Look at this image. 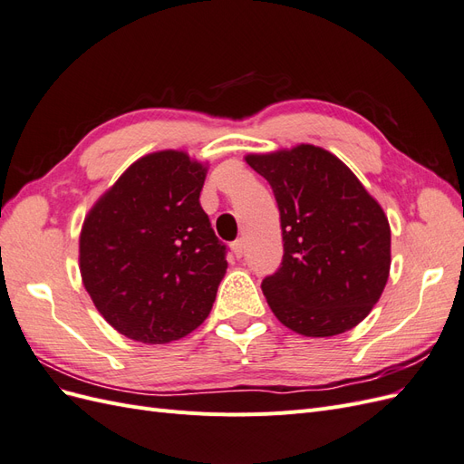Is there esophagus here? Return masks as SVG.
Listing matches in <instances>:
<instances>
[{"mask_svg":"<svg viewBox=\"0 0 464 464\" xmlns=\"http://www.w3.org/2000/svg\"><path fill=\"white\" fill-rule=\"evenodd\" d=\"M244 249H246V244H244V240H236L234 244H232V251H234V256L240 259L242 256H244Z\"/></svg>","mask_w":464,"mask_h":464,"instance_id":"obj_1","label":"esophagus"}]
</instances>
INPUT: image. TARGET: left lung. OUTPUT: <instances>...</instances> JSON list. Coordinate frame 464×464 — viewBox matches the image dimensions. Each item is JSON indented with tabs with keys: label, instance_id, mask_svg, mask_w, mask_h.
<instances>
[{
	"label": "left lung",
	"instance_id": "obj_1",
	"mask_svg": "<svg viewBox=\"0 0 464 464\" xmlns=\"http://www.w3.org/2000/svg\"><path fill=\"white\" fill-rule=\"evenodd\" d=\"M246 162L273 188L285 256L261 288L276 319L304 336L356 327L382 298L391 269L389 220L333 152L296 145Z\"/></svg>",
	"mask_w": 464,
	"mask_h": 464
}]
</instances>
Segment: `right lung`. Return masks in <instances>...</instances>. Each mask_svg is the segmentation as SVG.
Listing matches in <instances>:
<instances>
[{
    "instance_id": "right-lung-1",
    "label": "right lung",
    "mask_w": 464,
    "mask_h": 464,
    "mask_svg": "<svg viewBox=\"0 0 464 464\" xmlns=\"http://www.w3.org/2000/svg\"><path fill=\"white\" fill-rule=\"evenodd\" d=\"M207 164L184 150L135 160L82 222L79 269L96 310L145 344L178 341L208 317L227 246L199 195Z\"/></svg>"
}]
</instances>
